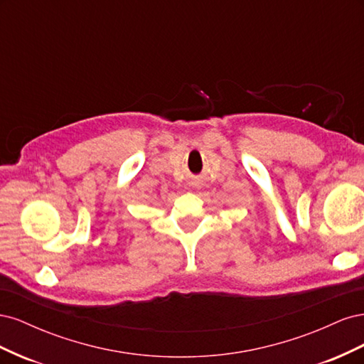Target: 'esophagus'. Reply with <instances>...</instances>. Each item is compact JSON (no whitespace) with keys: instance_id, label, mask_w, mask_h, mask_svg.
Returning a JSON list of instances; mask_svg holds the SVG:
<instances>
[{"instance_id":"esophagus-1","label":"esophagus","mask_w":364,"mask_h":364,"mask_svg":"<svg viewBox=\"0 0 364 364\" xmlns=\"http://www.w3.org/2000/svg\"><path fill=\"white\" fill-rule=\"evenodd\" d=\"M191 186H193V188L200 190L202 186H203V181H202V179H199V178H196L194 181H191Z\"/></svg>"}]
</instances>
